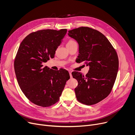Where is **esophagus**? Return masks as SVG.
Returning a JSON list of instances; mask_svg holds the SVG:
<instances>
[{
    "instance_id": "1",
    "label": "esophagus",
    "mask_w": 135,
    "mask_h": 135,
    "mask_svg": "<svg viewBox=\"0 0 135 135\" xmlns=\"http://www.w3.org/2000/svg\"><path fill=\"white\" fill-rule=\"evenodd\" d=\"M68 72H69V73L70 77V78H72V70H68Z\"/></svg>"
}]
</instances>
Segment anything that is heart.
<instances>
[{
    "mask_svg": "<svg viewBox=\"0 0 135 135\" xmlns=\"http://www.w3.org/2000/svg\"><path fill=\"white\" fill-rule=\"evenodd\" d=\"M75 42H75L74 40H72V39L69 40L68 41V42H67V46H69V45H72V44L75 43Z\"/></svg>",
    "mask_w": 135,
    "mask_h": 135,
    "instance_id": "heart-1",
    "label": "heart"
}]
</instances>
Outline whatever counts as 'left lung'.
I'll return each instance as SVG.
<instances>
[{"instance_id":"1","label":"left lung","mask_w":135,"mask_h":135,"mask_svg":"<svg viewBox=\"0 0 135 135\" xmlns=\"http://www.w3.org/2000/svg\"><path fill=\"white\" fill-rule=\"evenodd\" d=\"M68 34L79 44L76 62L90 67L86 75L72 73L78 82L74 89L77 100L88 105L96 104L109 95L114 84L119 68L117 52L102 33L91 28L79 27Z\"/></svg>"}]
</instances>
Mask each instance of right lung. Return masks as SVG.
Masks as SVG:
<instances>
[{
    "instance_id": "1",
    "label": "right lung",
    "mask_w": 135,
    "mask_h": 135,
    "mask_svg": "<svg viewBox=\"0 0 135 135\" xmlns=\"http://www.w3.org/2000/svg\"><path fill=\"white\" fill-rule=\"evenodd\" d=\"M67 31L42 30L30 33L21 42L14 61L21 90L31 102L42 107H50L59 101L70 78L66 69L54 70L42 65L54 58Z\"/></svg>"
}]
</instances>
